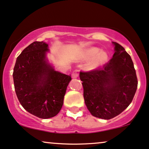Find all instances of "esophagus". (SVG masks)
<instances>
[{"label": "esophagus", "mask_w": 149, "mask_h": 149, "mask_svg": "<svg viewBox=\"0 0 149 149\" xmlns=\"http://www.w3.org/2000/svg\"><path fill=\"white\" fill-rule=\"evenodd\" d=\"M79 72L78 70H74L72 72V77L77 78L79 76Z\"/></svg>", "instance_id": "esophagus-1"}]
</instances>
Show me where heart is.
<instances>
[{
	"label": "heart",
	"instance_id": "obj_1",
	"mask_svg": "<svg viewBox=\"0 0 149 149\" xmlns=\"http://www.w3.org/2000/svg\"><path fill=\"white\" fill-rule=\"evenodd\" d=\"M108 54L105 52H100V49L97 47H91L85 53V59H91L88 63V68L90 70L96 69L105 63L107 61Z\"/></svg>",
	"mask_w": 149,
	"mask_h": 149
}]
</instances>
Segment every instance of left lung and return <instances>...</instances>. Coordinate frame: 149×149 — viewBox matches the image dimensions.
Here are the masks:
<instances>
[{
	"label": "left lung",
	"instance_id": "8db88e82",
	"mask_svg": "<svg viewBox=\"0 0 149 149\" xmlns=\"http://www.w3.org/2000/svg\"><path fill=\"white\" fill-rule=\"evenodd\" d=\"M115 53L102 68L80 72L85 104L94 117L110 119L122 113L133 100L137 79L131 56L113 42Z\"/></svg>",
	"mask_w": 149,
	"mask_h": 149
}]
</instances>
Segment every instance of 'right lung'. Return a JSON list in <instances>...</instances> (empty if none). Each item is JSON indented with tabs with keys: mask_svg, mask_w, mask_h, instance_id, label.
Segmentation results:
<instances>
[{
	"mask_svg": "<svg viewBox=\"0 0 149 149\" xmlns=\"http://www.w3.org/2000/svg\"><path fill=\"white\" fill-rule=\"evenodd\" d=\"M48 45L34 41L16 58L13 72L14 89L22 106L41 119L56 116L63 104L71 76L62 74L47 62Z\"/></svg>",
	"mask_w": 149,
	"mask_h": 149,
	"instance_id": "right-lung-1",
	"label": "right lung"
}]
</instances>
